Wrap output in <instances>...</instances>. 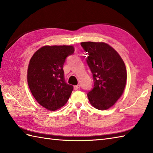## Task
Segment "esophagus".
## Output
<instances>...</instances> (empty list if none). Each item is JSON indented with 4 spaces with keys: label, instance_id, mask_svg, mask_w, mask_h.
<instances>
[{
    "label": "esophagus",
    "instance_id": "esophagus-1",
    "mask_svg": "<svg viewBox=\"0 0 153 153\" xmlns=\"http://www.w3.org/2000/svg\"><path fill=\"white\" fill-rule=\"evenodd\" d=\"M79 87H80V85H74V88L75 90L78 89L79 88Z\"/></svg>",
    "mask_w": 153,
    "mask_h": 153
}]
</instances>
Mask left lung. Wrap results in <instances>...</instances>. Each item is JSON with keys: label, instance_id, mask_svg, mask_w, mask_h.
Instances as JSON below:
<instances>
[{"label": "left lung", "instance_id": "8db88e82", "mask_svg": "<svg viewBox=\"0 0 153 153\" xmlns=\"http://www.w3.org/2000/svg\"><path fill=\"white\" fill-rule=\"evenodd\" d=\"M87 53V62L93 74V89L87 94L89 102L98 110H107L116 102L124 91L126 65L116 50L103 42H82Z\"/></svg>", "mask_w": 153, "mask_h": 153}]
</instances>
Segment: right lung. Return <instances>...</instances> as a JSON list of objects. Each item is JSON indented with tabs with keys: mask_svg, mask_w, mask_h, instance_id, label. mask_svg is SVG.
<instances>
[{
	"mask_svg": "<svg viewBox=\"0 0 153 153\" xmlns=\"http://www.w3.org/2000/svg\"><path fill=\"white\" fill-rule=\"evenodd\" d=\"M74 52L72 45L43 46L33 54L27 68V83L37 102L54 111L66 105L74 87L64 80L63 65Z\"/></svg>",
	"mask_w": 153,
	"mask_h": 153,
	"instance_id": "obj_1",
	"label": "right lung"
}]
</instances>
